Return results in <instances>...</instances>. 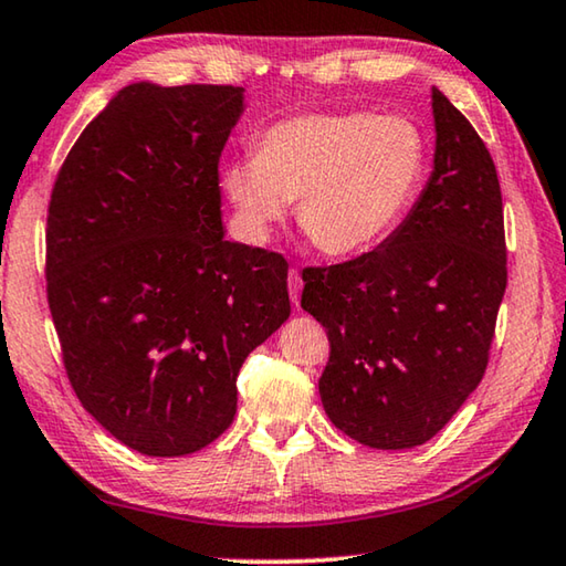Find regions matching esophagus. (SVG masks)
<instances>
[{
  "label": "esophagus",
  "mask_w": 566,
  "mask_h": 566,
  "mask_svg": "<svg viewBox=\"0 0 566 566\" xmlns=\"http://www.w3.org/2000/svg\"><path fill=\"white\" fill-rule=\"evenodd\" d=\"M289 291H291V301H293V306H298V301H301V291H303V281H301V273L293 271L289 273Z\"/></svg>",
  "instance_id": "esophagus-1"
}]
</instances>
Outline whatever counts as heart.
<instances>
[{"label": "heart", "mask_w": 566, "mask_h": 566, "mask_svg": "<svg viewBox=\"0 0 566 566\" xmlns=\"http://www.w3.org/2000/svg\"><path fill=\"white\" fill-rule=\"evenodd\" d=\"M428 174V138L405 116L303 113L268 126L255 156L222 169V192L250 245H265L298 202L321 253L354 258L379 245L412 210Z\"/></svg>", "instance_id": "obj_1"}]
</instances>
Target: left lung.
I'll use <instances>...</instances> for the list:
<instances>
[{"label":"left lung","instance_id":"obj_1","mask_svg":"<svg viewBox=\"0 0 566 566\" xmlns=\"http://www.w3.org/2000/svg\"><path fill=\"white\" fill-rule=\"evenodd\" d=\"M432 174L402 224L349 263L303 271L301 308L328 332L324 410L361 446L405 450L450 422L483 379L506 291L499 174L432 88Z\"/></svg>","mask_w":566,"mask_h":566}]
</instances>
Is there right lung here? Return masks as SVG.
<instances>
[{
  "mask_svg": "<svg viewBox=\"0 0 566 566\" xmlns=\"http://www.w3.org/2000/svg\"><path fill=\"white\" fill-rule=\"evenodd\" d=\"M245 88L138 81L57 174L48 301L65 371L113 438L151 458L210 446L248 354L291 316L289 263L224 240L217 164Z\"/></svg>",
  "mask_w": 566,
  "mask_h": 566,
  "instance_id": "right-lung-1",
  "label": "right lung"
}]
</instances>
